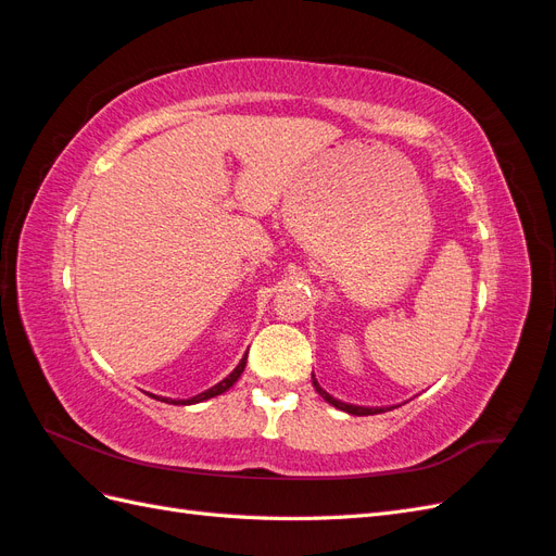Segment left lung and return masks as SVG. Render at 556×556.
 <instances>
[{
	"label": "left lung",
	"mask_w": 556,
	"mask_h": 556,
	"mask_svg": "<svg viewBox=\"0 0 556 556\" xmlns=\"http://www.w3.org/2000/svg\"><path fill=\"white\" fill-rule=\"evenodd\" d=\"M313 378V387H315V392L323 396L327 403H331L333 408H339V410H343V413H348V415H357V417H362V415H378V413H387V410H392V408H396V406H355V403H345V401H341V399H333L327 390H323V387H319V382H317V378L315 376H311Z\"/></svg>",
	"instance_id": "left-lung-1"
}]
</instances>
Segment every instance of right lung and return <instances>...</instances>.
<instances>
[{
	"instance_id": "1",
	"label": "right lung",
	"mask_w": 556,
	"mask_h": 556,
	"mask_svg": "<svg viewBox=\"0 0 556 556\" xmlns=\"http://www.w3.org/2000/svg\"><path fill=\"white\" fill-rule=\"evenodd\" d=\"M245 362H248V352L243 355V359L237 364V368H233V371L225 378V380H220L217 384H213L211 390H206V392H201V394H197V396H192V399H169V396H155V394H150L153 399H157V401H164V403H174V406H192V403H201V401H206V399H213V396H217V394H225L229 387L237 382L239 378H241V374H243V368H245Z\"/></svg>"
}]
</instances>
